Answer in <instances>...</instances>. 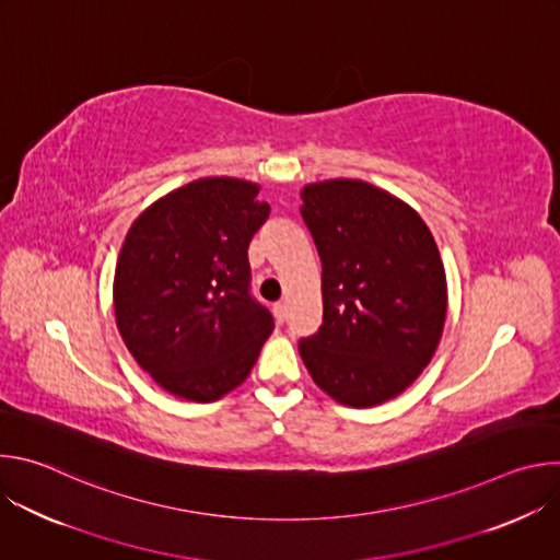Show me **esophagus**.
I'll use <instances>...</instances> for the list:
<instances>
[{
	"mask_svg": "<svg viewBox=\"0 0 560 560\" xmlns=\"http://www.w3.org/2000/svg\"><path fill=\"white\" fill-rule=\"evenodd\" d=\"M272 310H275V318H277V324H283V322H285V314H288V305H285L283 301H277Z\"/></svg>",
	"mask_w": 560,
	"mask_h": 560,
	"instance_id": "esophagus-1",
	"label": "esophagus"
}]
</instances>
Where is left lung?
Listing matches in <instances>:
<instances>
[{
  "label": "left lung",
  "mask_w": 560,
  "mask_h": 560,
  "mask_svg": "<svg viewBox=\"0 0 560 560\" xmlns=\"http://www.w3.org/2000/svg\"><path fill=\"white\" fill-rule=\"evenodd\" d=\"M301 199L324 266V326L299 354L337 404H385L415 383L443 335L447 281L434 236L412 206L361 179L307 184Z\"/></svg>",
  "instance_id": "obj_1"
}]
</instances>
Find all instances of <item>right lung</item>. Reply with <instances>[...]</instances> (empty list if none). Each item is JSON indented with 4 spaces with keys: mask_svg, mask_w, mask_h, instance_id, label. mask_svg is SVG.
<instances>
[{
    "mask_svg": "<svg viewBox=\"0 0 560 560\" xmlns=\"http://www.w3.org/2000/svg\"><path fill=\"white\" fill-rule=\"evenodd\" d=\"M259 190L236 177L190 182L148 206L121 246L119 335L152 381L186 401L242 385L275 330L250 296L248 246L270 214Z\"/></svg>",
    "mask_w": 560,
    "mask_h": 560,
    "instance_id": "right-lung-1",
    "label": "right lung"
}]
</instances>
